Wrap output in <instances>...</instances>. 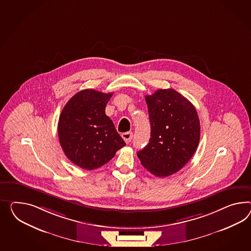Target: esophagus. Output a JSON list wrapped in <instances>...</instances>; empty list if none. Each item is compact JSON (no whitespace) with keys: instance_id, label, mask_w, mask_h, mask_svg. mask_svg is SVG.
I'll use <instances>...</instances> for the list:
<instances>
[{"instance_id":"34e87169","label":"esophagus","mask_w":251,"mask_h":251,"mask_svg":"<svg viewBox=\"0 0 251 251\" xmlns=\"http://www.w3.org/2000/svg\"><path fill=\"white\" fill-rule=\"evenodd\" d=\"M123 139L125 140V142L126 144H129L131 140H132V137H133V134L131 132H126V133H123L122 134Z\"/></svg>"}]
</instances>
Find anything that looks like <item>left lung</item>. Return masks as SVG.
Returning a JSON list of instances; mask_svg holds the SVG:
<instances>
[{
    "instance_id": "8db88e82",
    "label": "left lung",
    "mask_w": 251,
    "mask_h": 251,
    "mask_svg": "<svg viewBox=\"0 0 251 251\" xmlns=\"http://www.w3.org/2000/svg\"><path fill=\"white\" fill-rule=\"evenodd\" d=\"M151 137L137 156L143 167L158 177L179 171L196 152L200 137L197 110L174 89L146 96Z\"/></svg>"
}]
</instances>
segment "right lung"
<instances>
[{
	"label": "right lung",
	"mask_w": 251,
	"mask_h": 251,
	"mask_svg": "<svg viewBox=\"0 0 251 251\" xmlns=\"http://www.w3.org/2000/svg\"><path fill=\"white\" fill-rule=\"evenodd\" d=\"M113 93L85 89L65 104L58 122V137L65 155L78 167L97 169L109 162L126 143L105 115Z\"/></svg>",
	"instance_id": "obj_1"
}]
</instances>
